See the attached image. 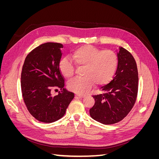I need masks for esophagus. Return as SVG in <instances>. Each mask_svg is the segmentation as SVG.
<instances>
[{
	"instance_id": "1",
	"label": "esophagus",
	"mask_w": 159,
	"mask_h": 159,
	"mask_svg": "<svg viewBox=\"0 0 159 159\" xmlns=\"http://www.w3.org/2000/svg\"><path fill=\"white\" fill-rule=\"evenodd\" d=\"M75 96H76V97L79 98H85V95H78V94L75 95Z\"/></svg>"
}]
</instances>
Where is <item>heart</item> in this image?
I'll list each match as a JSON object with an SVG mask.
<instances>
[{"label": "heart", "instance_id": "b5f03b06", "mask_svg": "<svg viewBox=\"0 0 159 159\" xmlns=\"http://www.w3.org/2000/svg\"><path fill=\"white\" fill-rule=\"evenodd\" d=\"M71 57L79 68H84V78L71 80L68 83L69 90L85 94L92 87L103 85L111 80L118 66V56L112 50H103L92 46H83L73 51ZM59 70L66 78L70 79L75 71L74 64L66 58L59 63Z\"/></svg>", "mask_w": 159, "mask_h": 159}]
</instances>
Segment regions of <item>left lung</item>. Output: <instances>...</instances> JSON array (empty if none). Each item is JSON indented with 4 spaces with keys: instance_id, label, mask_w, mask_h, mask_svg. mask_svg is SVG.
<instances>
[{
    "instance_id": "left-lung-1",
    "label": "left lung",
    "mask_w": 159,
    "mask_h": 159,
    "mask_svg": "<svg viewBox=\"0 0 159 159\" xmlns=\"http://www.w3.org/2000/svg\"><path fill=\"white\" fill-rule=\"evenodd\" d=\"M118 66L111 81L102 88V93L93 95L95 104L90 116L104 125L121 121L131 111L138 93V70L135 60L121 47L117 53Z\"/></svg>"
}]
</instances>
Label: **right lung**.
<instances>
[{
	"instance_id": "add662e5",
	"label": "right lung",
	"mask_w": 159,
	"mask_h": 159,
	"mask_svg": "<svg viewBox=\"0 0 159 159\" xmlns=\"http://www.w3.org/2000/svg\"><path fill=\"white\" fill-rule=\"evenodd\" d=\"M60 43L47 42L28 54L21 73V89L29 113L38 121L49 123L61 119L66 113L74 93L64 88V78L58 66L62 53ZM62 91L53 96L54 88Z\"/></svg>"
}]
</instances>
